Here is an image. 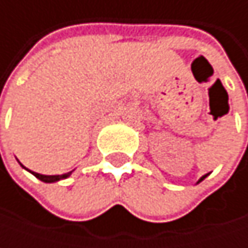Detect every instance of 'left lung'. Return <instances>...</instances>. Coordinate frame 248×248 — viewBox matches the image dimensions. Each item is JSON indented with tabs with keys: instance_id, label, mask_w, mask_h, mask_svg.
I'll return each mask as SVG.
<instances>
[{
	"instance_id": "1",
	"label": "left lung",
	"mask_w": 248,
	"mask_h": 248,
	"mask_svg": "<svg viewBox=\"0 0 248 248\" xmlns=\"http://www.w3.org/2000/svg\"><path fill=\"white\" fill-rule=\"evenodd\" d=\"M207 176H208V173H205V175H202V176H201V178H200V179H198V182H197V184H200V182H201V181H204V179H205V178H207Z\"/></svg>"
}]
</instances>
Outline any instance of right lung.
Returning a JSON list of instances; mask_svg holds the SVG:
<instances>
[{"instance_id": "add662e5", "label": "right lung", "mask_w": 248, "mask_h": 248, "mask_svg": "<svg viewBox=\"0 0 248 248\" xmlns=\"http://www.w3.org/2000/svg\"><path fill=\"white\" fill-rule=\"evenodd\" d=\"M23 167V165H21ZM25 168V167H23ZM27 170V168H25ZM27 171H30V170H27ZM30 172L32 173L35 178H38L40 181H43V182H47V184H51V182H57V181H60V179H66V178H69L73 171H70V172L67 173H63V175H43V173H37V172H32V171H30Z\"/></svg>"}]
</instances>
